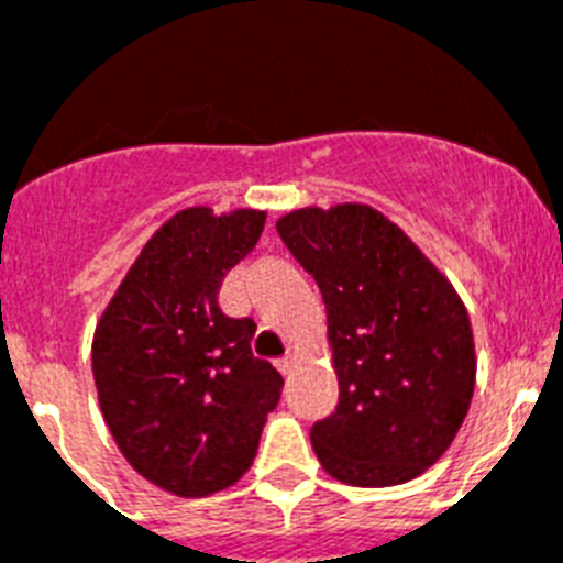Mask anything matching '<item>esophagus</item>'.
I'll return each mask as SVG.
<instances>
[{"instance_id": "obj_1", "label": "esophagus", "mask_w": 563, "mask_h": 563, "mask_svg": "<svg viewBox=\"0 0 563 563\" xmlns=\"http://www.w3.org/2000/svg\"><path fill=\"white\" fill-rule=\"evenodd\" d=\"M276 369L282 372V375H290V369H292V357L287 355V357H278L276 361Z\"/></svg>"}]
</instances>
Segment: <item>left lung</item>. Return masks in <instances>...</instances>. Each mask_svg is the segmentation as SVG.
Wrapping results in <instances>:
<instances>
[{
    "label": "left lung",
    "mask_w": 563,
    "mask_h": 563,
    "mask_svg": "<svg viewBox=\"0 0 563 563\" xmlns=\"http://www.w3.org/2000/svg\"><path fill=\"white\" fill-rule=\"evenodd\" d=\"M327 305L338 406L310 431L338 482L389 487L434 465L474 397V332L451 282L361 202L276 222Z\"/></svg>",
    "instance_id": "left-lung-1"
}]
</instances>
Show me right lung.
I'll list each match as a JSON object with an SVG mask.
<instances>
[{
	"mask_svg": "<svg viewBox=\"0 0 563 563\" xmlns=\"http://www.w3.org/2000/svg\"><path fill=\"white\" fill-rule=\"evenodd\" d=\"M267 213L186 208L157 228L103 310L92 375L129 465L177 496H208L253 465L282 375L251 352L256 324L217 305Z\"/></svg>",
	"mask_w": 563,
	"mask_h": 563,
	"instance_id": "1",
	"label": "right lung"
}]
</instances>
